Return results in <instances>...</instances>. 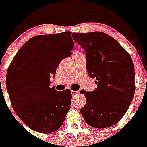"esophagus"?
Listing matches in <instances>:
<instances>
[{
  "label": "esophagus",
  "instance_id": "34e87169",
  "mask_svg": "<svg viewBox=\"0 0 147 147\" xmlns=\"http://www.w3.org/2000/svg\"><path fill=\"white\" fill-rule=\"evenodd\" d=\"M71 95H72V97H75L76 95H77V94H78V92H76V91H71Z\"/></svg>",
  "mask_w": 147,
  "mask_h": 147
}]
</instances>
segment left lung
Returning a JSON list of instances; mask_svg holds the SVG:
<instances>
[{
  "label": "left lung",
  "instance_id": "obj_1",
  "mask_svg": "<svg viewBox=\"0 0 147 147\" xmlns=\"http://www.w3.org/2000/svg\"><path fill=\"white\" fill-rule=\"evenodd\" d=\"M72 38L85 50L88 73L98 86L93 92L81 91L86 98L81 114L93 127H111L126 114L134 95L132 59L117 40L102 32L73 33Z\"/></svg>",
  "mask_w": 147,
  "mask_h": 147
}]
</instances>
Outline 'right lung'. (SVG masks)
I'll return each instance as SVG.
<instances>
[{
  "mask_svg": "<svg viewBox=\"0 0 147 147\" xmlns=\"http://www.w3.org/2000/svg\"><path fill=\"white\" fill-rule=\"evenodd\" d=\"M71 32L39 35L25 42L7 72L6 84L12 107L28 127L36 132H55L70 109V90L50 88V76L63 59L71 55Z\"/></svg>",
  "mask_w": 147,
  "mask_h": 147,
  "instance_id": "right-lung-1",
  "label": "right lung"
}]
</instances>
